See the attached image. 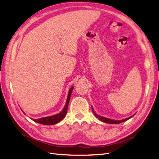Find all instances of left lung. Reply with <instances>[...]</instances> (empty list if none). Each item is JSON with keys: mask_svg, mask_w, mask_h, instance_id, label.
<instances>
[{"mask_svg": "<svg viewBox=\"0 0 159 159\" xmlns=\"http://www.w3.org/2000/svg\"><path fill=\"white\" fill-rule=\"evenodd\" d=\"M92 110H93V114H94V116H95L97 118H98V119H99L100 120L103 121V122L108 123V124H120V123H121V122H124V121H126V120H129L130 118H131L133 116H131V117H129L126 118V119L121 120H113L109 119V118H105V117H101V116H98V115H97L95 112H94L93 108H92Z\"/></svg>", "mask_w": 159, "mask_h": 159, "instance_id": "8db88e82", "label": "left lung"}]
</instances>
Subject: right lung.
I'll return each mask as SVG.
<instances>
[{
  "mask_svg": "<svg viewBox=\"0 0 159 159\" xmlns=\"http://www.w3.org/2000/svg\"><path fill=\"white\" fill-rule=\"evenodd\" d=\"M74 87H71L70 89L69 90V93H68V96H67V101L66 103V105L64 107L63 109L62 110L61 112L59 114L55 115V116H50V117H42L40 118V119H32L33 121H35L37 123L39 124H42L43 125H53V124H56L61 120H62L65 116H66L67 112V107H68V104L70 102V96H71V93L72 92V89Z\"/></svg>",
  "mask_w": 159,
  "mask_h": 159,
  "instance_id": "obj_1",
  "label": "right lung"
}]
</instances>
